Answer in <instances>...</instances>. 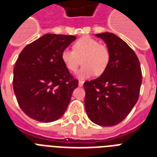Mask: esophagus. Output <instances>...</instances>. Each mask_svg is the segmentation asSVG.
<instances>
[{"label":"esophagus","instance_id":"1","mask_svg":"<svg viewBox=\"0 0 157 157\" xmlns=\"http://www.w3.org/2000/svg\"><path fill=\"white\" fill-rule=\"evenodd\" d=\"M83 85H84V81H79V86H80V87H81V86H83Z\"/></svg>","mask_w":157,"mask_h":157}]
</instances>
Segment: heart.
Segmentation results:
<instances>
[{"mask_svg":"<svg viewBox=\"0 0 157 157\" xmlns=\"http://www.w3.org/2000/svg\"><path fill=\"white\" fill-rule=\"evenodd\" d=\"M61 59L70 71H76L82 59L83 67L77 72V76L85 80L104 72L109 63L110 53L108 48L96 39L83 36L74 43L73 50L66 48L62 51Z\"/></svg>","mask_w":157,"mask_h":157,"instance_id":"b5f03b06","label":"heart"}]
</instances>
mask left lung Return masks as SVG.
Masks as SVG:
<instances>
[{
    "label": "left lung",
    "instance_id": "obj_1",
    "mask_svg": "<svg viewBox=\"0 0 157 157\" xmlns=\"http://www.w3.org/2000/svg\"><path fill=\"white\" fill-rule=\"evenodd\" d=\"M110 53L107 68L99 77L84 83L85 107L91 121L101 126L119 124L139 99L142 71L134 51L113 33L96 34Z\"/></svg>",
    "mask_w": 157,
    "mask_h": 157
}]
</instances>
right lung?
I'll return each mask as SVG.
<instances>
[{"instance_id": "add662e5", "label": "right lung", "mask_w": 157, "mask_h": 157, "mask_svg": "<svg viewBox=\"0 0 157 157\" xmlns=\"http://www.w3.org/2000/svg\"><path fill=\"white\" fill-rule=\"evenodd\" d=\"M75 36L45 34L26 45L13 68V88L20 108L40 122H52L64 114L78 86L61 59L62 51Z\"/></svg>"}]
</instances>
